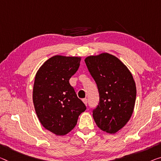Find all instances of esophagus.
I'll return each mask as SVG.
<instances>
[{
	"mask_svg": "<svg viewBox=\"0 0 161 161\" xmlns=\"http://www.w3.org/2000/svg\"><path fill=\"white\" fill-rule=\"evenodd\" d=\"M83 103H85V104H86V106H87V104H88V100H87V98H83Z\"/></svg>",
	"mask_w": 161,
	"mask_h": 161,
	"instance_id": "obj_1",
	"label": "esophagus"
}]
</instances>
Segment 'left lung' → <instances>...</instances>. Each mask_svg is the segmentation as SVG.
Segmentation results:
<instances>
[{
	"mask_svg": "<svg viewBox=\"0 0 161 161\" xmlns=\"http://www.w3.org/2000/svg\"><path fill=\"white\" fill-rule=\"evenodd\" d=\"M85 63L99 93L93 119L101 130L114 134L133 113L137 92L134 79L127 67L110 54L89 56Z\"/></svg>",
	"mask_w": 161,
	"mask_h": 161,
	"instance_id": "8db88e82",
	"label": "left lung"
}]
</instances>
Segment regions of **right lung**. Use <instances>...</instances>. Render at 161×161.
Returning a JSON list of instances; mask_svg holds the SVG:
<instances>
[{
  "label": "right lung",
  "mask_w": 161,
  "mask_h": 161,
  "mask_svg": "<svg viewBox=\"0 0 161 161\" xmlns=\"http://www.w3.org/2000/svg\"><path fill=\"white\" fill-rule=\"evenodd\" d=\"M80 62L78 57L56 55L47 60L36 74L33 102L36 115L43 127L57 135L70 132L86 109L69 83Z\"/></svg>",
  "instance_id": "1"
}]
</instances>
